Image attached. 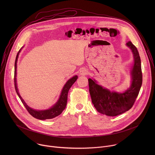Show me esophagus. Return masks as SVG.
<instances>
[{
    "label": "esophagus",
    "instance_id": "34e87169",
    "mask_svg": "<svg viewBox=\"0 0 155 155\" xmlns=\"http://www.w3.org/2000/svg\"><path fill=\"white\" fill-rule=\"evenodd\" d=\"M80 74L81 75H86L87 74V71L85 69H82L80 72Z\"/></svg>",
    "mask_w": 155,
    "mask_h": 155
}]
</instances>
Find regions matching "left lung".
Listing matches in <instances>:
<instances>
[{
	"mask_svg": "<svg viewBox=\"0 0 155 155\" xmlns=\"http://www.w3.org/2000/svg\"><path fill=\"white\" fill-rule=\"evenodd\" d=\"M126 45L131 50L134 65L130 71L131 84L124 93L110 91L98 84L95 80L88 79L89 90L92 102L97 111L102 114L115 117L130 109L139 93L142 83L140 58L137 48L128 41Z\"/></svg>",
	"mask_w": 155,
	"mask_h": 155,
	"instance_id": "left-lung-1",
	"label": "left lung"
}]
</instances>
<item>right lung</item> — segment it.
I'll list each match as a JSON object with an SVG mask.
<instances>
[{
    "instance_id": "right-lung-1",
    "label": "right lung",
    "mask_w": 155,
    "mask_h": 155,
    "mask_svg": "<svg viewBox=\"0 0 155 155\" xmlns=\"http://www.w3.org/2000/svg\"><path fill=\"white\" fill-rule=\"evenodd\" d=\"M21 50L18 51L16 57V60L15 62V75H14V81H15V90L18 95L19 99H21L22 103L23 104L26 108L28 111V112L34 118L38 119V120H47V119H52L58 115H59L63 110L65 109L66 105H67V101H68V92L70 90V88L72 86V84L75 82V81L77 80L78 77L77 75H75L72 78H70L67 83L65 84L64 86L60 97L58 101V102L50 108L45 110H34L32 108L29 107L26 103L25 102V101L22 99L21 96L19 94L18 90L17 87V84H16V65H17V61H18V55L21 51Z\"/></svg>"
}]
</instances>
